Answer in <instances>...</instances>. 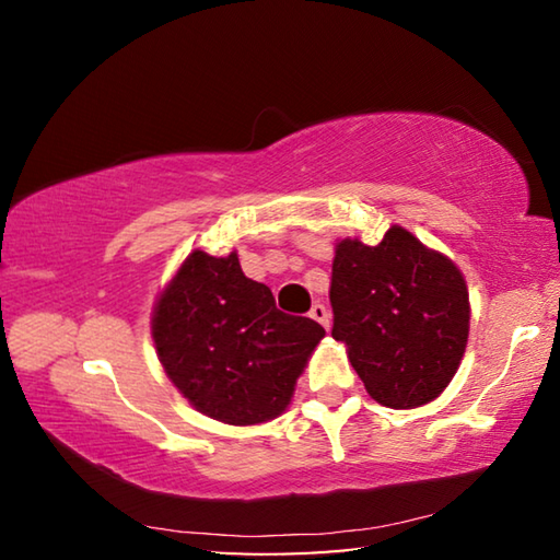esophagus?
<instances>
[{"instance_id":"34e87169","label":"esophagus","mask_w":560,"mask_h":560,"mask_svg":"<svg viewBox=\"0 0 560 560\" xmlns=\"http://www.w3.org/2000/svg\"><path fill=\"white\" fill-rule=\"evenodd\" d=\"M308 316L318 320V324L324 328L330 326V314H328V308L324 306V303H314V306H311V311H308Z\"/></svg>"}]
</instances>
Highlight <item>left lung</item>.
<instances>
[{
	"label": "left lung",
	"mask_w": 560,
	"mask_h": 560,
	"mask_svg": "<svg viewBox=\"0 0 560 560\" xmlns=\"http://www.w3.org/2000/svg\"><path fill=\"white\" fill-rule=\"evenodd\" d=\"M334 334L375 402L410 410L432 402L457 373L469 338L462 271L402 226L383 242L336 244Z\"/></svg>",
	"instance_id": "left-lung-1"
}]
</instances>
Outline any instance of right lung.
Returning <instances> with one entry per match:
<instances>
[{
    "instance_id": "obj_1",
    "label": "right lung",
    "mask_w": 560,
    "mask_h": 560,
    "mask_svg": "<svg viewBox=\"0 0 560 560\" xmlns=\"http://www.w3.org/2000/svg\"><path fill=\"white\" fill-rule=\"evenodd\" d=\"M153 340L173 385L202 415L259 424L287 410L320 324L277 308L271 289L244 277L236 252L195 249L160 293Z\"/></svg>"
}]
</instances>
